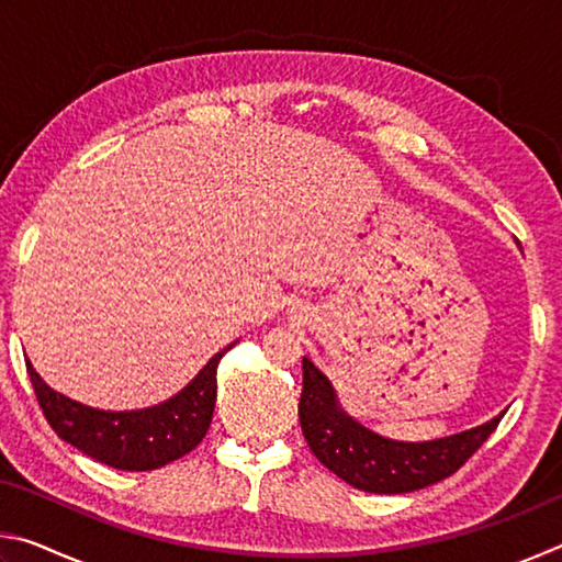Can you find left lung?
<instances>
[{
  "label": "left lung",
  "mask_w": 562,
  "mask_h": 562,
  "mask_svg": "<svg viewBox=\"0 0 562 562\" xmlns=\"http://www.w3.org/2000/svg\"><path fill=\"white\" fill-rule=\"evenodd\" d=\"M501 416L434 441L386 439L349 416L329 379L302 357L300 424L304 439L331 473L359 491L412 493L449 479L496 431Z\"/></svg>",
  "instance_id": "8db88e82"
}]
</instances>
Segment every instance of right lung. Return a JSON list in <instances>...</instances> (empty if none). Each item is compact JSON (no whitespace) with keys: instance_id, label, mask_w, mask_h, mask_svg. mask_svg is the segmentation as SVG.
Returning <instances> with one entry per match:
<instances>
[{"instance_id":"add662e5","label":"right lung","mask_w":562,"mask_h":562,"mask_svg":"<svg viewBox=\"0 0 562 562\" xmlns=\"http://www.w3.org/2000/svg\"><path fill=\"white\" fill-rule=\"evenodd\" d=\"M231 347L207 359V364L176 396L133 412H103L74 402L54 392L36 374L32 361H26V372L46 422L59 439L111 469L154 471L193 451L211 429L217 396V364Z\"/></svg>"}]
</instances>
